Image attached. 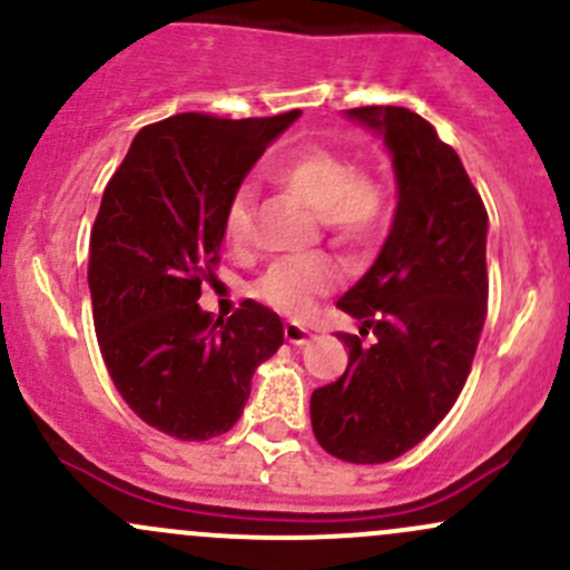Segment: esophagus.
I'll return each mask as SVG.
<instances>
[{
  "mask_svg": "<svg viewBox=\"0 0 570 570\" xmlns=\"http://www.w3.org/2000/svg\"><path fill=\"white\" fill-rule=\"evenodd\" d=\"M284 336H286V342L297 344V347H301V344L312 342V331H306V327L297 325V322H286V325H284Z\"/></svg>",
  "mask_w": 570,
  "mask_h": 570,
  "instance_id": "34e87169",
  "label": "esophagus"
}]
</instances>
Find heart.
<instances>
[{
	"instance_id": "heart-1",
	"label": "heart",
	"mask_w": 570,
	"mask_h": 570,
	"mask_svg": "<svg viewBox=\"0 0 570 570\" xmlns=\"http://www.w3.org/2000/svg\"><path fill=\"white\" fill-rule=\"evenodd\" d=\"M275 184L317 209L322 226L342 245H364L377 234L386 212V195L372 176L331 148H303L269 168ZM253 193L237 189L223 217V234L243 248L253 237ZM338 284V269L322 256H295L275 262L256 281V297L275 312L301 317L320 295Z\"/></svg>"
}]
</instances>
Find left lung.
Wrapping results in <instances>:
<instances>
[{"label": "left lung", "instance_id": "left-lung-1", "mask_svg": "<svg viewBox=\"0 0 570 570\" xmlns=\"http://www.w3.org/2000/svg\"><path fill=\"white\" fill-rule=\"evenodd\" d=\"M350 120L383 137L396 178L389 237L336 306L370 347L342 333L350 364L312 394L320 446L347 463L405 455L450 413L488 314V215L455 148L405 107H355Z\"/></svg>", "mask_w": 570, "mask_h": 570}]
</instances>
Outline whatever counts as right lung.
I'll use <instances>...</instances> for the list:
<instances>
[{
  "instance_id": "1",
  "label": "right lung",
  "mask_w": 570,
  "mask_h": 570,
  "mask_svg": "<svg viewBox=\"0 0 570 570\" xmlns=\"http://www.w3.org/2000/svg\"><path fill=\"white\" fill-rule=\"evenodd\" d=\"M297 118L301 109L245 120L174 115L137 131L109 178L90 234L96 336L126 405L165 435L228 433L256 366L284 344L281 317L262 303L215 320L198 297L220 262L228 200Z\"/></svg>"
}]
</instances>
